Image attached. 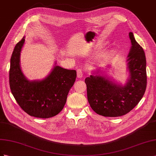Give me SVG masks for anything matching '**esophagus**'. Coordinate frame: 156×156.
<instances>
[{
  "label": "esophagus",
  "instance_id": "1",
  "mask_svg": "<svg viewBox=\"0 0 156 156\" xmlns=\"http://www.w3.org/2000/svg\"><path fill=\"white\" fill-rule=\"evenodd\" d=\"M76 73H77V76L79 78H82L83 77V73L81 69H77L76 70Z\"/></svg>",
  "mask_w": 156,
  "mask_h": 156
}]
</instances>
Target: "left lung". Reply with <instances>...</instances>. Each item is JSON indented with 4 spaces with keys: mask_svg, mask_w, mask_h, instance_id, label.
I'll use <instances>...</instances> for the list:
<instances>
[{
    "mask_svg": "<svg viewBox=\"0 0 156 156\" xmlns=\"http://www.w3.org/2000/svg\"><path fill=\"white\" fill-rule=\"evenodd\" d=\"M129 38L131 47L127 65L129 78L125 86L97 74L87 77V100L97 114L105 117H118L129 112L143 97L147 84L146 61L142 48L135 41L133 33Z\"/></svg>",
    "mask_w": 156,
    "mask_h": 156,
    "instance_id": "obj_1",
    "label": "left lung"
}]
</instances>
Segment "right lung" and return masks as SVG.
<instances>
[{
    "label": "right lung",
    "instance_id": "obj_1",
    "mask_svg": "<svg viewBox=\"0 0 156 156\" xmlns=\"http://www.w3.org/2000/svg\"><path fill=\"white\" fill-rule=\"evenodd\" d=\"M24 43L25 37L16 44L11 57L9 82L12 95L20 107L31 116H55L64 108L68 93L76 81V71L55 65L42 80H28L20 63Z\"/></svg>",
    "mask_w": 156,
    "mask_h": 156
}]
</instances>
